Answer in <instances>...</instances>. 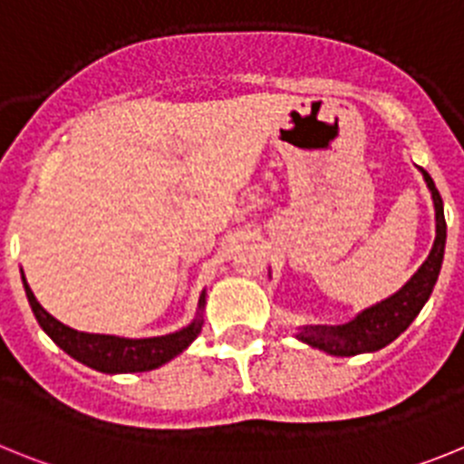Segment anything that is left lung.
I'll list each match as a JSON object with an SVG mask.
<instances>
[{
    "label": "left lung",
    "instance_id": "obj_1",
    "mask_svg": "<svg viewBox=\"0 0 464 464\" xmlns=\"http://www.w3.org/2000/svg\"><path fill=\"white\" fill-rule=\"evenodd\" d=\"M418 171L423 174L425 186H428L434 204V244L423 265L397 293L362 309L351 321L339 323V325H302L295 332L299 342H304L311 348H318L327 355H339V358L374 353V351H381L383 346L395 342L401 332L411 325L413 318L420 314V309L432 295L434 283L441 272V262H444L446 220L440 190L434 188V181L423 167H418Z\"/></svg>",
    "mask_w": 464,
    "mask_h": 464
}]
</instances>
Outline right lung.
<instances>
[{"label":"right lung","instance_id":"add662e5","mask_svg":"<svg viewBox=\"0 0 464 464\" xmlns=\"http://www.w3.org/2000/svg\"><path fill=\"white\" fill-rule=\"evenodd\" d=\"M23 276L24 295L34 311L41 330L63 348L64 353L72 355L73 360L83 362L85 367L104 374H132V372H149L158 370L165 362L174 360L176 355L183 353L188 346L197 339L204 325V306H207V290H202L199 302H197V314L186 327L181 330L162 334V337H146V339H130L116 337V334H94V332H79L73 327L64 325L57 318H53L44 306L36 302L30 283Z\"/></svg>","mask_w":464,"mask_h":464}]
</instances>
